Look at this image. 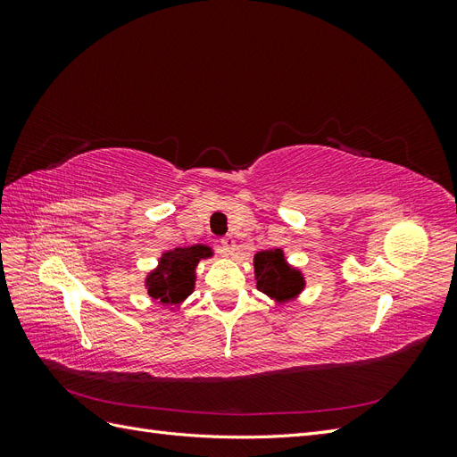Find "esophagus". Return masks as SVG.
<instances>
[{
    "mask_svg": "<svg viewBox=\"0 0 457 457\" xmlns=\"http://www.w3.org/2000/svg\"><path fill=\"white\" fill-rule=\"evenodd\" d=\"M220 247H223V252L227 255H234L237 253V240H234L232 237H225L223 240H220Z\"/></svg>",
    "mask_w": 457,
    "mask_h": 457,
    "instance_id": "1",
    "label": "esophagus"
}]
</instances>
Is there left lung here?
Returning <instances> with one entry per match:
<instances>
[{
    "label": "left lung",
    "mask_w": 457,
    "mask_h": 457,
    "mask_svg": "<svg viewBox=\"0 0 457 457\" xmlns=\"http://www.w3.org/2000/svg\"><path fill=\"white\" fill-rule=\"evenodd\" d=\"M255 286L274 305H286L297 299L307 287L305 274L286 259L282 247L257 252L253 257Z\"/></svg>",
    "instance_id": "left-lung-1"
}]
</instances>
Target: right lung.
<instances>
[{
	"label": "right lung",
	"mask_w": 457,
	"mask_h": 457,
	"mask_svg": "<svg viewBox=\"0 0 457 457\" xmlns=\"http://www.w3.org/2000/svg\"><path fill=\"white\" fill-rule=\"evenodd\" d=\"M213 247L205 244L173 247L162 252L158 265L145 274V287L152 299L162 307L173 311L181 309L196 287V267L200 261L213 257Z\"/></svg>",
	"instance_id": "1"
}]
</instances>
